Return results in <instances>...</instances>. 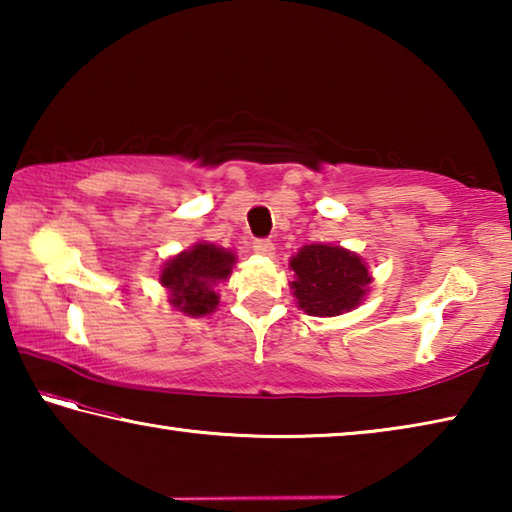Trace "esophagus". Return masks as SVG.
Returning a JSON list of instances; mask_svg holds the SVG:
<instances>
[{
    "label": "esophagus",
    "instance_id": "1",
    "mask_svg": "<svg viewBox=\"0 0 512 512\" xmlns=\"http://www.w3.org/2000/svg\"><path fill=\"white\" fill-rule=\"evenodd\" d=\"M253 250H255L257 255H273L275 246H273L271 239H255L253 241Z\"/></svg>",
    "mask_w": 512,
    "mask_h": 512
}]
</instances>
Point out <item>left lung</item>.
I'll return each instance as SVG.
<instances>
[{
  "mask_svg": "<svg viewBox=\"0 0 512 512\" xmlns=\"http://www.w3.org/2000/svg\"><path fill=\"white\" fill-rule=\"evenodd\" d=\"M289 268L293 271L289 287L298 307L318 318L357 309L372 284L366 259L334 244L302 246L289 259Z\"/></svg>",
  "mask_w": 512,
  "mask_h": 512,
  "instance_id": "obj_1",
  "label": "left lung"
}]
</instances>
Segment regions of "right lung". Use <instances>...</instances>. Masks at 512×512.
Instances as JSON below:
<instances>
[{
    "instance_id": "right-lung-1",
    "label": "right lung",
    "mask_w": 512,
    "mask_h": 512,
    "mask_svg": "<svg viewBox=\"0 0 512 512\" xmlns=\"http://www.w3.org/2000/svg\"><path fill=\"white\" fill-rule=\"evenodd\" d=\"M237 255L230 248L196 241L162 264L160 284L169 293V305L180 314L201 318L219 307L216 287L230 280Z\"/></svg>"
}]
</instances>
